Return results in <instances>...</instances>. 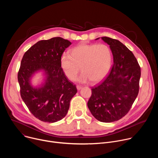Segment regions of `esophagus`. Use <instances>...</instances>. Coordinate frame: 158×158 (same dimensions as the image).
Returning <instances> with one entry per match:
<instances>
[{
  "mask_svg": "<svg viewBox=\"0 0 158 158\" xmlns=\"http://www.w3.org/2000/svg\"><path fill=\"white\" fill-rule=\"evenodd\" d=\"M76 87H77V90H81V89L82 88V87L81 85H77Z\"/></svg>",
  "mask_w": 158,
  "mask_h": 158,
  "instance_id": "obj_1",
  "label": "esophagus"
}]
</instances>
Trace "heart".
<instances>
[{"instance_id": "obj_1", "label": "heart", "mask_w": 158, "mask_h": 158, "mask_svg": "<svg viewBox=\"0 0 158 158\" xmlns=\"http://www.w3.org/2000/svg\"><path fill=\"white\" fill-rule=\"evenodd\" d=\"M112 62L111 50L104 44H81L71 50L70 55L63 54L60 59L61 69L70 80L77 76L81 68L82 73L76 79L81 83L103 80L111 68Z\"/></svg>"}]
</instances>
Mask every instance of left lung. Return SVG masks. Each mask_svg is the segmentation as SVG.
Listing matches in <instances>:
<instances>
[{"instance_id": "8db88e82", "label": "left lung", "mask_w": 158, "mask_h": 158, "mask_svg": "<svg viewBox=\"0 0 158 158\" xmlns=\"http://www.w3.org/2000/svg\"><path fill=\"white\" fill-rule=\"evenodd\" d=\"M101 39L109 46L113 65L104 81L91 89L87 106L97 120L111 123L123 118L136 99L141 68L132 52L119 40L107 37Z\"/></svg>"}]
</instances>
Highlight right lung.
Segmentation results:
<instances>
[{"label":"right lung","mask_w":158,"mask_h":158,"mask_svg":"<svg viewBox=\"0 0 158 158\" xmlns=\"http://www.w3.org/2000/svg\"><path fill=\"white\" fill-rule=\"evenodd\" d=\"M71 42L60 37L37 42L24 54L18 73L20 96L31 113L38 119L55 123L68 112L77 89L63 73L60 59ZM43 72L44 82L34 87L31 79Z\"/></svg>","instance_id":"obj_1"}]
</instances>
